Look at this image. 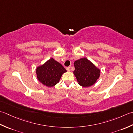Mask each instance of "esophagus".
<instances>
[{"mask_svg": "<svg viewBox=\"0 0 133 133\" xmlns=\"http://www.w3.org/2000/svg\"><path fill=\"white\" fill-rule=\"evenodd\" d=\"M66 70H67V71H70V67H67L66 68Z\"/></svg>", "mask_w": 133, "mask_h": 133, "instance_id": "1", "label": "esophagus"}]
</instances>
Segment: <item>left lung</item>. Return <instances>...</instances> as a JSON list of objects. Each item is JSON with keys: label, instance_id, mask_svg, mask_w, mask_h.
Wrapping results in <instances>:
<instances>
[{"label": "left lung", "instance_id": "obj_1", "mask_svg": "<svg viewBox=\"0 0 133 133\" xmlns=\"http://www.w3.org/2000/svg\"><path fill=\"white\" fill-rule=\"evenodd\" d=\"M74 66V74L78 84L83 87L93 85L99 78L101 69L85 57L75 61Z\"/></svg>", "mask_w": 133, "mask_h": 133}]
</instances>
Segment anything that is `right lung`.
<instances>
[{
    "label": "right lung",
    "instance_id": "1",
    "mask_svg": "<svg viewBox=\"0 0 133 133\" xmlns=\"http://www.w3.org/2000/svg\"><path fill=\"white\" fill-rule=\"evenodd\" d=\"M66 72V70L63 66L53 58H50L36 68L37 79L48 87L55 86L59 82L63 74Z\"/></svg>",
    "mask_w": 133,
    "mask_h": 133
}]
</instances>
